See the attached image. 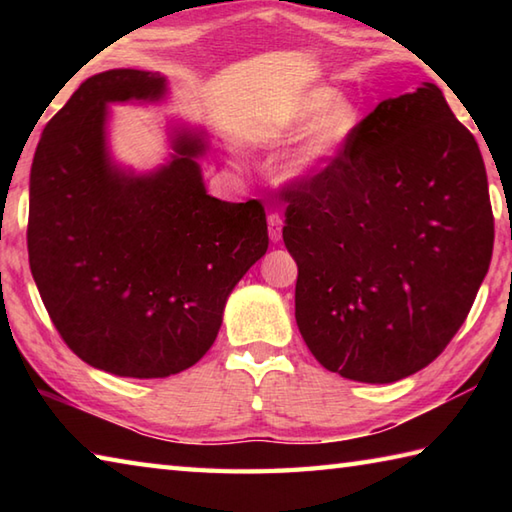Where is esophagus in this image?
<instances>
[{
  "label": "esophagus",
  "mask_w": 512,
  "mask_h": 512,
  "mask_svg": "<svg viewBox=\"0 0 512 512\" xmlns=\"http://www.w3.org/2000/svg\"><path fill=\"white\" fill-rule=\"evenodd\" d=\"M281 228H284V220H281L279 213H270L268 215V235L273 242H281Z\"/></svg>",
  "instance_id": "esophagus-1"
}]
</instances>
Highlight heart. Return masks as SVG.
Instances as JSON below:
<instances>
[{"label": "heart", "mask_w": 512, "mask_h": 512, "mask_svg": "<svg viewBox=\"0 0 512 512\" xmlns=\"http://www.w3.org/2000/svg\"><path fill=\"white\" fill-rule=\"evenodd\" d=\"M358 125H361L358 105L350 96H336L330 85H314L279 96L259 114V127L275 143L295 138L303 128L309 127L277 169L281 182L297 187L312 184L332 169Z\"/></svg>", "instance_id": "b5f03b06"}]
</instances>
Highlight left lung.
<instances>
[{
	"label": "left lung",
	"instance_id": "left-lung-1",
	"mask_svg": "<svg viewBox=\"0 0 512 512\" xmlns=\"http://www.w3.org/2000/svg\"><path fill=\"white\" fill-rule=\"evenodd\" d=\"M284 198L295 319L314 358L374 385L438 358L495 237L480 147L438 85L378 103L332 169Z\"/></svg>",
	"mask_w": 512,
	"mask_h": 512
}]
</instances>
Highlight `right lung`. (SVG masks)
<instances>
[{"mask_svg": "<svg viewBox=\"0 0 512 512\" xmlns=\"http://www.w3.org/2000/svg\"><path fill=\"white\" fill-rule=\"evenodd\" d=\"M167 96L160 72L90 76L43 129L30 169L28 257L43 306L81 361L114 376L165 378L198 363L268 250L262 204L206 193L204 127L171 121V154L156 169L114 158L110 105Z\"/></svg>", "mask_w": 512, "mask_h": 512, "instance_id": "add662e5", "label": "right lung"}]
</instances>
